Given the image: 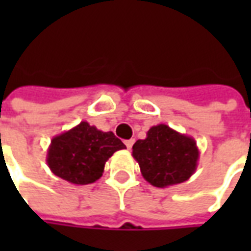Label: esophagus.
Here are the masks:
<instances>
[{
	"instance_id": "1",
	"label": "esophagus",
	"mask_w": 251,
	"mask_h": 251,
	"mask_svg": "<svg viewBox=\"0 0 251 251\" xmlns=\"http://www.w3.org/2000/svg\"><path fill=\"white\" fill-rule=\"evenodd\" d=\"M133 144H134V140L131 138V140H126L125 141V145L127 149H131V147H133Z\"/></svg>"
}]
</instances>
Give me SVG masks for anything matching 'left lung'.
<instances>
[{"label": "left lung", "mask_w": 251, "mask_h": 251, "mask_svg": "<svg viewBox=\"0 0 251 251\" xmlns=\"http://www.w3.org/2000/svg\"><path fill=\"white\" fill-rule=\"evenodd\" d=\"M131 154L144 179L157 188L187 181L195 174L199 160L194 138L164 124L152 126L147 138L133 145Z\"/></svg>", "instance_id": "1"}]
</instances>
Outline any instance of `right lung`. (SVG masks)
I'll list each match as a JSON object with an SVG mask.
<instances>
[{
	"instance_id": "1",
	"label": "right lung",
	"mask_w": 251,
	"mask_h": 251,
	"mask_svg": "<svg viewBox=\"0 0 251 251\" xmlns=\"http://www.w3.org/2000/svg\"><path fill=\"white\" fill-rule=\"evenodd\" d=\"M126 149L113 131L98 130L86 121L51 140L47 164L52 174L71 184H91L102 176L104 164Z\"/></svg>"
}]
</instances>
